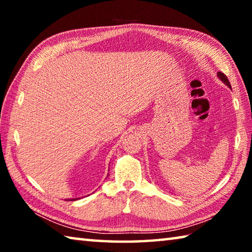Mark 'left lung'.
<instances>
[{
	"instance_id": "left-lung-1",
	"label": "left lung",
	"mask_w": 252,
	"mask_h": 252,
	"mask_svg": "<svg viewBox=\"0 0 252 252\" xmlns=\"http://www.w3.org/2000/svg\"><path fill=\"white\" fill-rule=\"evenodd\" d=\"M218 76L221 79V81H223V82L228 85V87L231 88V84H230L229 80H228V78H227V75H225L224 73H222V72H218Z\"/></svg>"
}]
</instances>
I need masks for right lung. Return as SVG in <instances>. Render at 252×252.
<instances>
[{
	"mask_svg": "<svg viewBox=\"0 0 252 252\" xmlns=\"http://www.w3.org/2000/svg\"><path fill=\"white\" fill-rule=\"evenodd\" d=\"M74 200H76V199H72V200H71V201H74Z\"/></svg>",
	"mask_w": 252,
	"mask_h": 252,
	"instance_id": "right-lung-1",
	"label": "right lung"
}]
</instances>
